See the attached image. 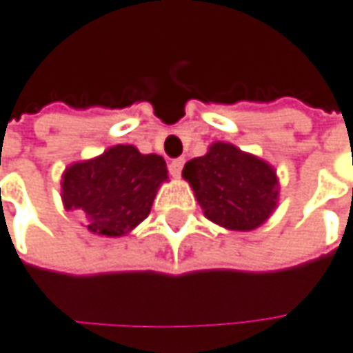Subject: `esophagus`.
I'll use <instances>...</instances> for the list:
<instances>
[{
	"instance_id": "34e87169",
	"label": "esophagus",
	"mask_w": 353,
	"mask_h": 353,
	"mask_svg": "<svg viewBox=\"0 0 353 353\" xmlns=\"http://www.w3.org/2000/svg\"><path fill=\"white\" fill-rule=\"evenodd\" d=\"M184 167V159L183 157H179V159H172L169 163V170L172 176H181V172H183Z\"/></svg>"
}]
</instances>
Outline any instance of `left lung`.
I'll return each instance as SVG.
<instances>
[{
  "label": "left lung",
  "mask_w": 353,
  "mask_h": 353,
  "mask_svg": "<svg viewBox=\"0 0 353 353\" xmlns=\"http://www.w3.org/2000/svg\"><path fill=\"white\" fill-rule=\"evenodd\" d=\"M183 176L204 216L228 230H255L277 206L275 170L230 143H214L206 155L188 161Z\"/></svg>",
  "instance_id": "1"
}]
</instances>
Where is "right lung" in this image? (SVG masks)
I'll return each instance as SVG.
<instances>
[{
	"mask_svg": "<svg viewBox=\"0 0 353 353\" xmlns=\"http://www.w3.org/2000/svg\"><path fill=\"white\" fill-rule=\"evenodd\" d=\"M169 179L165 159L141 155L133 145H116L62 174V202L88 220L90 232L117 237L149 216L157 188Z\"/></svg>",
	"mask_w": 353,
	"mask_h": 353,
	"instance_id": "obj_1",
	"label": "right lung"
}]
</instances>
